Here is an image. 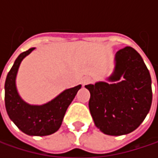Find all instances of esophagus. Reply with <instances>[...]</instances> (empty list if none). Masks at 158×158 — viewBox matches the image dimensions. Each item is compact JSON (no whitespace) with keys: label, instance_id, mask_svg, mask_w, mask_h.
I'll return each mask as SVG.
<instances>
[{"label":"esophagus","instance_id":"esophagus-1","mask_svg":"<svg viewBox=\"0 0 158 158\" xmlns=\"http://www.w3.org/2000/svg\"><path fill=\"white\" fill-rule=\"evenodd\" d=\"M90 81H91V78H89V77H85V78H83V79H81V84L84 86V85L89 84Z\"/></svg>","mask_w":158,"mask_h":158}]
</instances>
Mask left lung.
<instances>
[{
	"instance_id": "obj_1",
	"label": "left lung",
	"mask_w": 158,
	"mask_h": 158,
	"mask_svg": "<svg viewBox=\"0 0 158 158\" xmlns=\"http://www.w3.org/2000/svg\"><path fill=\"white\" fill-rule=\"evenodd\" d=\"M86 85L89 108L96 127L108 135L135 131L152 104L150 73L139 53L131 47L115 54V68L107 79Z\"/></svg>"
}]
</instances>
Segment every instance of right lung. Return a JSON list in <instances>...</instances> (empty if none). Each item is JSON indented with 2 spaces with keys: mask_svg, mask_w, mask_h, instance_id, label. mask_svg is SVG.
Instances as JSON below:
<instances>
[{
  "mask_svg": "<svg viewBox=\"0 0 158 158\" xmlns=\"http://www.w3.org/2000/svg\"><path fill=\"white\" fill-rule=\"evenodd\" d=\"M34 49L35 48H30L18 56L6 77L5 108L10 119L23 133L28 135L45 136L56 133L60 128L67 109L81 85L64 90L43 105H31L22 100L16 89V75L22 60Z\"/></svg>",
  "mask_w": 158,
  "mask_h": 158,
  "instance_id": "1",
  "label": "right lung"
}]
</instances>
